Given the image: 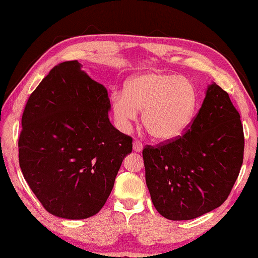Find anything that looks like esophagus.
<instances>
[{"label":"esophagus","mask_w":258,"mask_h":258,"mask_svg":"<svg viewBox=\"0 0 258 258\" xmlns=\"http://www.w3.org/2000/svg\"><path fill=\"white\" fill-rule=\"evenodd\" d=\"M143 149V145L141 141H139V140H137V141L133 142V150L135 152H141Z\"/></svg>","instance_id":"34e87169"}]
</instances>
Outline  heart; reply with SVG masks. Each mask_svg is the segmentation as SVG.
Masks as SVG:
<instances>
[{"mask_svg":"<svg viewBox=\"0 0 258 258\" xmlns=\"http://www.w3.org/2000/svg\"><path fill=\"white\" fill-rule=\"evenodd\" d=\"M113 118L126 132L143 110V125L158 141H172L185 132L194 119L197 91L180 75L147 73L126 82L125 91L110 97Z\"/></svg>","mask_w":258,"mask_h":258,"instance_id":"1","label":"heart"}]
</instances>
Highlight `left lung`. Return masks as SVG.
Wrapping results in <instances>:
<instances>
[{
    "mask_svg": "<svg viewBox=\"0 0 258 258\" xmlns=\"http://www.w3.org/2000/svg\"><path fill=\"white\" fill-rule=\"evenodd\" d=\"M243 148L239 112L229 94L213 83L184 134L142 151L157 212L168 220L185 221L220 207L238 178Z\"/></svg>",
    "mask_w": 258,
    "mask_h": 258,
    "instance_id": "1",
    "label": "left lung"
}]
</instances>
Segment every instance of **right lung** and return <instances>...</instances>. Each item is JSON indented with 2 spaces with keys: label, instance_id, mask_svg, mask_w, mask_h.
Returning a JSON list of instances; mask_svg holds the SVG:
<instances>
[{
  "label": "right lung",
  "instance_id": "add662e5",
  "mask_svg": "<svg viewBox=\"0 0 258 258\" xmlns=\"http://www.w3.org/2000/svg\"><path fill=\"white\" fill-rule=\"evenodd\" d=\"M107 89L77 60L53 67L30 94L21 118L19 165L52 215L83 220L106 204L132 138L110 123Z\"/></svg>",
  "mask_w": 258,
  "mask_h": 258
}]
</instances>
